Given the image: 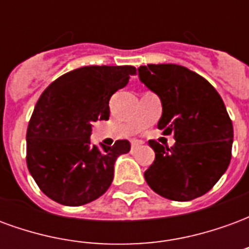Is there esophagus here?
<instances>
[{"mask_svg":"<svg viewBox=\"0 0 249 249\" xmlns=\"http://www.w3.org/2000/svg\"><path fill=\"white\" fill-rule=\"evenodd\" d=\"M142 144V141H139V140H132V142H130V146H132V151H135V149H137L139 146Z\"/></svg>","mask_w":249,"mask_h":249,"instance_id":"1","label":"esophagus"}]
</instances>
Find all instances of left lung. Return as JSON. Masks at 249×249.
<instances>
[{
	"label": "left lung",
	"mask_w": 249,
	"mask_h": 249,
	"mask_svg": "<svg viewBox=\"0 0 249 249\" xmlns=\"http://www.w3.org/2000/svg\"><path fill=\"white\" fill-rule=\"evenodd\" d=\"M139 77L161 100L159 129L173 135L168 148L151 140L155 161L144 173L160 196L189 201L208 192L231 161L233 126L220 94L197 73L176 64H149Z\"/></svg>",
	"instance_id": "left-lung-1"
}]
</instances>
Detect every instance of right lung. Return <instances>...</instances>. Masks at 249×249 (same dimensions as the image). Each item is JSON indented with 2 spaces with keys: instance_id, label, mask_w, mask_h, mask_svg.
<instances>
[{
  "instance_id": "obj_1",
  "label": "right lung",
  "mask_w": 249,
  "mask_h": 249,
  "mask_svg": "<svg viewBox=\"0 0 249 249\" xmlns=\"http://www.w3.org/2000/svg\"><path fill=\"white\" fill-rule=\"evenodd\" d=\"M136 68L82 66L42 92L26 132V164L42 192L62 205H84L108 191L114 161L130 151L128 140L113 146L90 142L92 123L109 119V100Z\"/></svg>"
}]
</instances>
